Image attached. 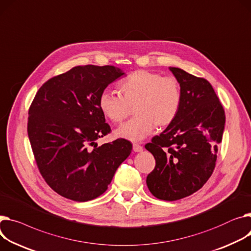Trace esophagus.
<instances>
[{
	"mask_svg": "<svg viewBox=\"0 0 251 251\" xmlns=\"http://www.w3.org/2000/svg\"><path fill=\"white\" fill-rule=\"evenodd\" d=\"M142 150H143V147H142L141 145H139V144H137V143L133 144V151H135V152H141Z\"/></svg>",
	"mask_w": 251,
	"mask_h": 251,
	"instance_id": "34e87169",
	"label": "esophagus"
}]
</instances>
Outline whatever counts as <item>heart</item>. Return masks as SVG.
I'll use <instances>...</instances> for the list:
<instances>
[{
  "instance_id": "obj_1",
  "label": "heart",
  "mask_w": 251,
  "mask_h": 251,
  "mask_svg": "<svg viewBox=\"0 0 251 251\" xmlns=\"http://www.w3.org/2000/svg\"><path fill=\"white\" fill-rule=\"evenodd\" d=\"M117 95L104 91L99 98V107L109 120L121 123L134 108V119L117 129V137L141 141L151 135L155 127L163 129L176 119L181 105V91L173 76L148 71H136L120 82Z\"/></svg>"
}]
</instances>
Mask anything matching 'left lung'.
I'll list each match as a JSON object with an SVG mask.
<instances>
[{"label": "left lung", "mask_w": 251, "mask_h": 251, "mask_svg": "<svg viewBox=\"0 0 251 251\" xmlns=\"http://www.w3.org/2000/svg\"><path fill=\"white\" fill-rule=\"evenodd\" d=\"M181 91L176 119L145 148L155 158L148 190L163 201H176L201 189L216 164L225 112L211 83L178 68H170Z\"/></svg>", "instance_id": "obj_1"}]
</instances>
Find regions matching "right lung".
Instances as JSON below:
<instances>
[{"label": "right lung", "mask_w": 251, "mask_h": 251, "mask_svg": "<svg viewBox=\"0 0 251 251\" xmlns=\"http://www.w3.org/2000/svg\"><path fill=\"white\" fill-rule=\"evenodd\" d=\"M124 75L113 65L75 66L48 79L33 100L27 127L33 153L48 186L66 199L87 202L104 194L131 153L122 138L96 143L111 131L100 95Z\"/></svg>", "instance_id": "add662e5"}]
</instances>
